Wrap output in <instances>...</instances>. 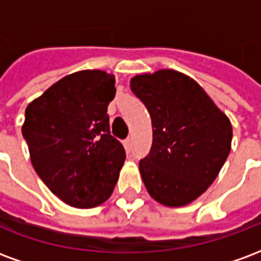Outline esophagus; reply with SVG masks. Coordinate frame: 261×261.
<instances>
[{
  "label": "esophagus",
  "mask_w": 261,
  "mask_h": 261,
  "mask_svg": "<svg viewBox=\"0 0 261 261\" xmlns=\"http://www.w3.org/2000/svg\"><path fill=\"white\" fill-rule=\"evenodd\" d=\"M124 147L127 151H131V149H133V140H131V138L124 140Z\"/></svg>",
  "instance_id": "1"
}]
</instances>
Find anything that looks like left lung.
I'll use <instances>...</instances> for the list:
<instances>
[{
    "mask_svg": "<svg viewBox=\"0 0 261 261\" xmlns=\"http://www.w3.org/2000/svg\"><path fill=\"white\" fill-rule=\"evenodd\" d=\"M131 91L152 121V147L140 161L144 185L164 205H186L211 186L228 158L229 119L196 81L173 69L137 75Z\"/></svg>",
    "mask_w": 261,
    "mask_h": 261,
    "instance_id": "left-lung-1",
    "label": "left lung"
}]
</instances>
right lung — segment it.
Returning <instances> with one entry per match:
<instances>
[{
	"instance_id": "obj_1",
	"label": "right lung",
	"mask_w": 261,
	"mask_h": 261,
	"mask_svg": "<svg viewBox=\"0 0 261 261\" xmlns=\"http://www.w3.org/2000/svg\"><path fill=\"white\" fill-rule=\"evenodd\" d=\"M114 76L99 69L67 75L26 108L22 134L44 185L76 208L106 201L125 151L110 134Z\"/></svg>"
}]
</instances>
